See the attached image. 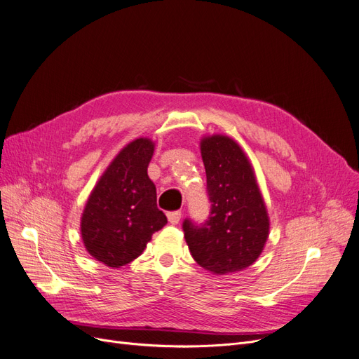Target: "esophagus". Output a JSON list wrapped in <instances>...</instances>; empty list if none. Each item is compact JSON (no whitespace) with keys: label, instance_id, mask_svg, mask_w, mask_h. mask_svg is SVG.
<instances>
[{"label":"esophagus","instance_id":"1","mask_svg":"<svg viewBox=\"0 0 359 359\" xmlns=\"http://www.w3.org/2000/svg\"><path fill=\"white\" fill-rule=\"evenodd\" d=\"M180 219H181V212H180V210H175V212L168 213V220H170L171 224H178Z\"/></svg>","mask_w":359,"mask_h":359}]
</instances>
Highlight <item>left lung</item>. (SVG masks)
Returning <instances> with one entry per match:
<instances>
[{
    "mask_svg": "<svg viewBox=\"0 0 359 359\" xmlns=\"http://www.w3.org/2000/svg\"><path fill=\"white\" fill-rule=\"evenodd\" d=\"M210 212L205 222H182L193 258L213 273L241 271L254 264L268 238L269 220L252 166L227 136L201 140Z\"/></svg>",
    "mask_w": 359,
    "mask_h": 359,
    "instance_id": "obj_1",
    "label": "left lung"
}]
</instances>
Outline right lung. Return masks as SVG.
<instances>
[{
	"instance_id": "1",
	"label": "right lung",
	"mask_w": 359,
	"mask_h": 359,
	"mask_svg": "<svg viewBox=\"0 0 359 359\" xmlns=\"http://www.w3.org/2000/svg\"><path fill=\"white\" fill-rule=\"evenodd\" d=\"M154 155L149 139L129 143L91 193L81 220L82 241L100 262L118 268L136 259L155 231L166 224L156 188L147 177Z\"/></svg>"
}]
</instances>
